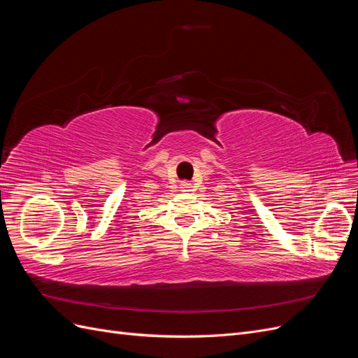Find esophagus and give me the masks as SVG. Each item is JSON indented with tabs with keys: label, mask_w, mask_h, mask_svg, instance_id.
Listing matches in <instances>:
<instances>
[{
	"label": "esophagus",
	"mask_w": 358,
	"mask_h": 358,
	"mask_svg": "<svg viewBox=\"0 0 358 358\" xmlns=\"http://www.w3.org/2000/svg\"><path fill=\"white\" fill-rule=\"evenodd\" d=\"M180 191H183V192H191L192 191V185L189 182H182L180 183Z\"/></svg>",
	"instance_id": "obj_1"
}]
</instances>
